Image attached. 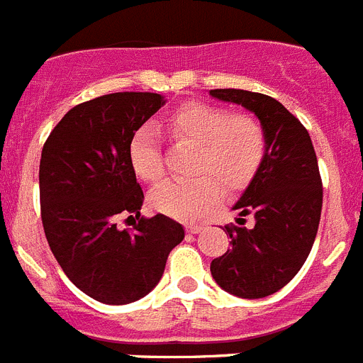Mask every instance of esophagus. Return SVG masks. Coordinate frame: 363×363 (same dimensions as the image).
<instances>
[{
	"label": "esophagus",
	"instance_id": "esophagus-1",
	"mask_svg": "<svg viewBox=\"0 0 363 363\" xmlns=\"http://www.w3.org/2000/svg\"><path fill=\"white\" fill-rule=\"evenodd\" d=\"M185 229H187V233L196 235V233H200V231H202L203 225L202 224H185Z\"/></svg>",
	"mask_w": 363,
	"mask_h": 363
}]
</instances>
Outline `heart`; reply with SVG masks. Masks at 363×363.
Segmentation results:
<instances>
[{"instance_id": "b5f03b06", "label": "heart", "mask_w": 363, "mask_h": 363, "mask_svg": "<svg viewBox=\"0 0 363 363\" xmlns=\"http://www.w3.org/2000/svg\"><path fill=\"white\" fill-rule=\"evenodd\" d=\"M165 130L176 145L194 147L187 182H163L150 193V206L174 218L206 215L228 193L252 184L266 156L264 125L250 113H231L203 102L179 106L165 119ZM128 160L143 182L163 178V154L150 126L135 130L128 145Z\"/></svg>"}]
</instances>
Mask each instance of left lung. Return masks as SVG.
I'll use <instances>...</instances> for the list:
<instances>
[{
    "label": "left lung",
    "mask_w": 363,
    "mask_h": 363,
    "mask_svg": "<svg viewBox=\"0 0 363 363\" xmlns=\"http://www.w3.org/2000/svg\"><path fill=\"white\" fill-rule=\"evenodd\" d=\"M218 101L253 111L266 130L268 147L261 169L233 206L255 225H225L231 250L211 262L220 288L244 299L272 296L305 264L323 206V185L311 135L301 121L275 99L246 89H211Z\"/></svg>",
    "instance_id": "1"
}]
</instances>
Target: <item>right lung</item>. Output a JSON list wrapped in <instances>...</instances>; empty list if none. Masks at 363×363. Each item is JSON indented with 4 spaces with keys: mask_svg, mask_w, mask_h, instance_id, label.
<instances>
[{
    "mask_svg": "<svg viewBox=\"0 0 363 363\" xmlns=\"http://www.w3.org/2000/svg\"><path fill=\"white\" fill-rule=\"evenodd\" d=\"M163 104L147 91L91 99L71 108L42 148L45 238L71 283L95 301L126 305L147 296L185 237L165 215L138 218L145 194L128 160L134 132ZM121 214L138 218L132 232L116 228Z\"/></svg>",
    "mask_w": 363,
    "mask_h": 363,
    "instance_id": "add662e5",
    "label": "right lung"
}]
</instances>
